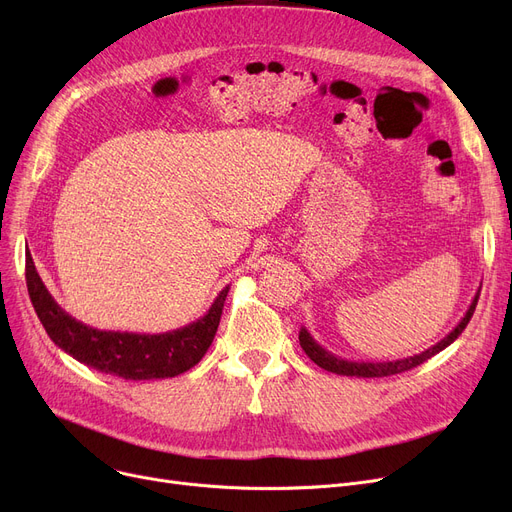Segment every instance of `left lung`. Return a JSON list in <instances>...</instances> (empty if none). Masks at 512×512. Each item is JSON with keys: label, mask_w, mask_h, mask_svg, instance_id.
I'll use <instances>...</instances> for the list:
<instances>
[{"label": "left lung", "mask_w": 512, "mask_h": 512, "mask_svg": "<svg viewBox=\"0 0 512 512\" xmlns=\"http://www.w3.org/2000/svg\"><path fill=\"white\" fill-rule=\"evenodd\" d=\"M477 299H479V292L475 294V299L471 301V305H469L465 317L459 321V326H456L446 338H442V340L436 342L434 346H429L427 351H423V353H419V355H413V357H407V359H396V361H348V359L336 357L334 353L326 351L324 346L317 344L315 338L307 332V328H301V332H299V342H301L303 351L307 353V357H309L315 365H319L321 369L338 373V375H351V378H386V375H396V373H402V371H409V369L421 365L423 361L432 359L434 355H438L440 351H444V348H446L448 344H452L456 338H459V336L463 334V330L467 328L469 319L473 317Z\"/></svg>", "instance_id": "1"}]
</instances>
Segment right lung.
Returning <instances> with one entry per match:
<instances>
[{"label": "right lung", "mask_w": 512, "mask_h": 512, "mask_svg": "<svg viewBox=\"0 0 512 512\" xmlns=\"http://www.w3.org/2000/svg\"><path fill=\"white\" fill-rule=\"evenodd\" d=\"M26 286L47 336L64 353L101 373L134 382L174 378L195 367L218 332L230 288L226 286L209 311L193 324L166 334H132L89 328L68 315L45 288L31 253L26 255Z\"/></svg>", "instance_id": "right-lung-1"}]
</instances>
